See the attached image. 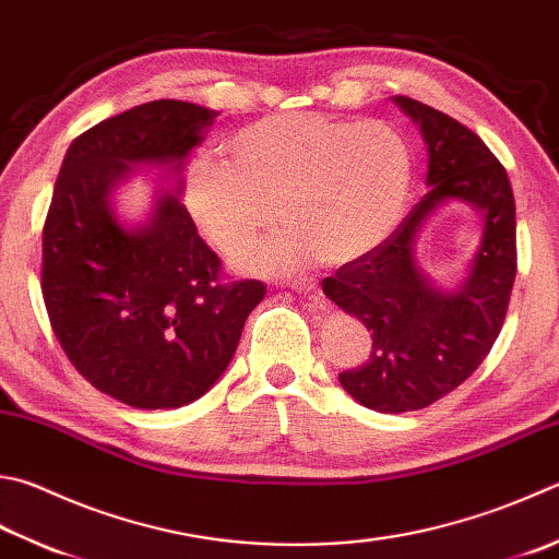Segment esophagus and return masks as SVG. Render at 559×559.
I'll use <instances>...</instances> for the list:
<instances>
[{
	"mask_svg": "<svg viewBox=\"0 0 559 559\" xmlns=\"http://www.w3.org/2000/svg\"><path fill=\"white\" fill-rule=\"evenodd\" d=\"M287 287L299 292V294H313L316 289H319V282H316L313 277H299V280H289Z\"/></svg>",
	"mask_w": 559,
	"mask_h": 559,
	"instance_id": "obj_1",
	"label": "esophagus"
}]
</instances>
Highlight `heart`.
<instances>
[{
  "instance_id": "heart-1",
  "label": "heart",
  "mask_w": 559,
  "mask_h": 559,
  "mask_svg": "<svg viewBox=\"0 0 559 559\" xmlns=\"http://www.w3.org/2000/svg\"><path fill=\"white\" fill-rule=\"evenodd\" d=\"M226 163L199 155L185 204L216 250L238 255L280 216L289 228L240 258L250 272L350 262L392 234L414 182L402 131L379 119L292 111L258 119L224 141Z\"/></svg>"
}]
</instances>
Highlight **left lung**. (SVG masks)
Listing matches in <instances>:
<instances>
[{
  "label": "left lung",
  "mask_w": 559,
  "mask_h": 559,
  "mask_svg": "<svg viewBox=\"0 0 559 559\" xmlns=\"http://www.w3.org/2000/svg\"><path fill=\"white\" fill-rule=\"evenodd\" d=\"M428 145V194L362 258L321 282L323 294L372 333L370 360L338 374L355 402L379 414L426 408L477 370L499 338L515 280V202L509 175L452 116L394 97ZM457 198L483 214V243L460 290H438L413 258L419 224Z\"/></svg>",
  "instance_id": "left-lung-1"
}]
</instances>
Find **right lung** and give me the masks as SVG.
Segmentation results:
<instances>
[{
	"mask_svg": "<svg viewBox=\"0 0 559 559\" xmlns=\"http://www.w3.org/2000/svg\"><path fill=\"white\" fill-rule=\"evenodd\" d=\"M218 111L157 99L70 143L44 224L40 292L75 370L133 408H177L206 394L234 357L258 280L224 282L221 260L177 194L126 228L109 194L133 165L182 170Z\"/></svg>",
	"mask_w": 559,
	"mask_h": 559,
	"instance_id": "1",
	"label": "right lung"
}]
</instances>
